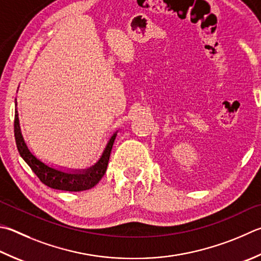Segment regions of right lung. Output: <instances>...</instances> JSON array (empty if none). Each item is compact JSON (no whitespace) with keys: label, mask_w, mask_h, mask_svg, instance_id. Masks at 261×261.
I'll return each instance as SVG.
<instances>
[{"label":"right lung","mask_w":261,"mask_h":261,"mask_svg":"<svg viewBox=\"0 0 261 261\" xmlns=\"http://www.w3.org/2000/svg\"><path fill=\"white\" fill-rule=\"evenodd\" d=\"M116 138L114 135L111 138L110 143L107 144V147L103 150L100 160L98 161L96 165L92 168L88 169L87 171L83 172H64L60 170H57L44 164L34 155L31 153L28 147L23 140L20 131V125H19L18 118V111H17V100H16V110H15V139L16 145L19 154H20L23 161L30 165L32 171L34 172L42 182L50 188L59 189V191H67V192H81L87 191V189L92 188L93 186L100 181V179L103 177L108 161H110L111 151L113 148V144Z\"/></svg>","instance_id":"right-lung-1"}]
</instances>
